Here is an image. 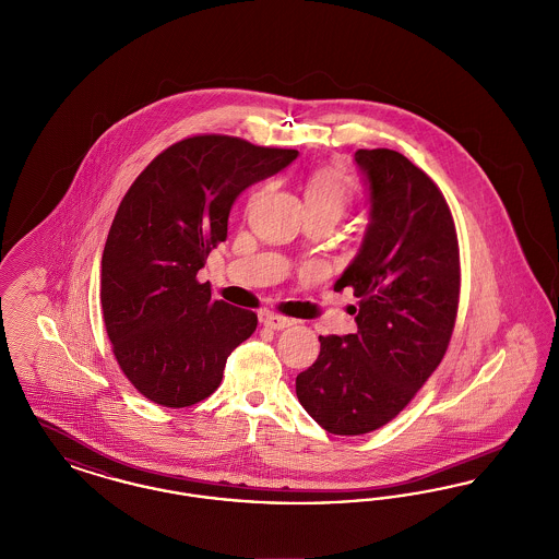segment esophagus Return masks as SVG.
Instances as JSON below:
<instances>
[{
	"label": "esophagus",
	"instance_id": "1",
	"mask_svg": "<svg viewBox=\"0 0 559 559\" xmlns=\"http://www.w3.org/2000/svg\"><path fill=\"white\" fill-rule=\"evenodd\" d=\"M264 326L267 329H272V331H283V329H287V326H292L293 319H287V317H281V314H266L264 319Z\"/></svg>",
	"mask_w": 559,
	"mask_h": 559
}]
</instances>
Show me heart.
<instances>
[{
    "label": "heart",
    "instance_id": "b5f03b06",
    "mask_svg": "<svg viewBox=\"0 0 559 559\" xmlns=\"http://www.w3.org/2000/svg\"><path fill=\"white\" fill-rule=\"evenodd\" d=\"M352 201V182L344 167L324 165L306 180L308 215H331L340 219Z\"/></svg>",
    "mask_w": 559,
    "mask_h": 559
}]
</instances>
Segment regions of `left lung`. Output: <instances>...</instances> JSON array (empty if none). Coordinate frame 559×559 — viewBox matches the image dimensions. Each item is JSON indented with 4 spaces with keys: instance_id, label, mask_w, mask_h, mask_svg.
Returning <instances> with one entry per match:
<instances>
[{
    "instance_id": "1",
    "label": "left lung",
    "mask_w": 559,
    "mask_h": 559,
    "mask_svg": "<svg viewBox=\"0 0 559 559\" xmlns=\"http://www.w3.org/2000/svg\"><path fill=\"white\" fill-rule=\"evenodd\" d=\"M354 159L369 180L371 224L335 292H354L358 331L320 335L317 362L295 379L306 413L335 436L379 429L415 399L449 349L461 293L456 228L438 185L390 148Z\"/></svg>"
}]
</instances>
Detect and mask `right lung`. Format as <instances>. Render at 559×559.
<instances>
[{
	"mask_svg": "<svg viewBox=\"0 0 559 559\" xmlns=\"http://www.w3.org/2000/svg\"><path fill=\"white\" fill-rule=\"evenodd\" d=\"M293 148L199 133L167 146L126 192L103 251L112 354L144 399L185 408L212 396L258 314L213 299L197 274L228 235L235 199L281 171Z\"/></svg>",
	"mask_w": 559,
	"mask_h": 559,
	"instance_id": "1",
	"label": "right lung"
}]
</instances>
